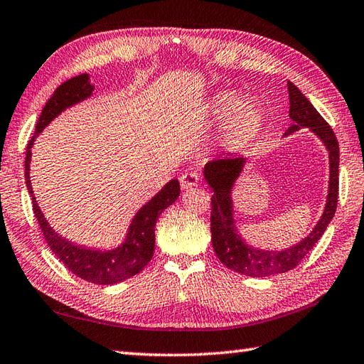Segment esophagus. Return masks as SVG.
<instances>
[{"mask_svg": "<svg viewBox=\"0 0 364 364\" xmlns=\"http://www.w3.org/2000/svg\"><path fill=\"white\" fill-rule=\"evenodd\" d=\"M198 180H200V176H198L197 172H186V173L181 175L180 184H181L183 189H191V188L197 186Z\"/></svg>", "mask_w": 364, "mask_h": 364, "instance_id": "1", "label": "esophagus"}]
</instances>
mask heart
<instances>
[{
  "instance_id": "1",
  "label": "heart",
  "mask_w": 364,
  "mask_h": 364,
  "mask_svg": "<svg viewBox=\"0 0 364 364\" xmlns=\"http://www.w3.org/2000/svg\"><path fill=\"white\" fill-rule=\"evenodd\" d=\"M213 117L224 119L223 135L229 146H241L259 134L263 124V109L251 99H240L235 92L219 95L211 105Z\"/></svg>"
}]
</instances>
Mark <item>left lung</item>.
I'll return each mask as SVG.
<instances>
[{"label":"left lung","instance_id":"8db88e82","mask_svg":"<svg viewBox=\"0 0 364 364\" xmlns=\"http://www.w3.org/2000/svg\"><path fill=\"white\" fill-rule=\"evenodd\" d=\"M289 115L294 121L286 135L296 132L300 127H309L323 141L330 153V189L323 215L308 237L286 251H260L247 246L238 235L233 223L232 188L240 176L246 159L243 156H224L206 164L203 176L213 189L211 197V241L218 259L227 268L251 277H265L290 272L300 263L328 227L336 213L339 196V144L330 124L314 109L308 97L289 82Z\"/></svg>","mask_w":364,"mask_h":364}]
</instances>
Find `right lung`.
<instances>
[{
    "label": "right lung",
    "mask_w": 364,
    "mask_h": 364,
    "mask_svg": "<svg viewBox=\"0 0 364 364\" xmlns=\"http://www.w3.org/2000/svg\"><path fill=\"white\" fill-rule=\"evenodd\" d=\"M95 87L90 83L88 74H80L73 77L70 80L64 82L55 90L53 96L48 99L44 109L41 112V117L36 124L33 139L26 145V158H25V180L26 188L30 192L33 200V211L36 220L41 227V232L44 235L47 245L52 249V252L60 259V262L66 267L70 273L82 277V279L101 284V286H109V284H117L129 277L135 276L144 269L148 262L151 260L154 252V227L158 223L161 213L172 205L178 196H180V183L178 180H172L162 188L158 196L153 197L144 208L135 215L132 224L127 232L126 241L119 247L113 251H91L80 246L69 243L61 238L58 233L52 230V227L47 224V220L42 215L36 198L33 196V188L30 181V161H31V146L36 135L44 129V127L55 117L74 105L83 101L85 97L91 96Z\"/></svg>",
    "instance_id": "right-lung-1"
}]
</instances>
